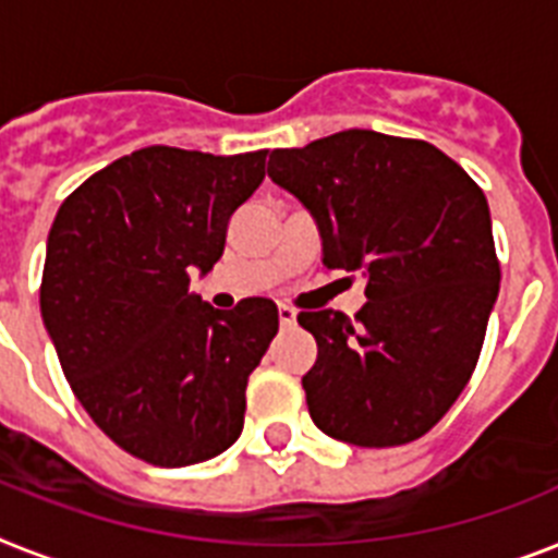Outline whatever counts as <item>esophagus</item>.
<instances>
[{"mask_svg":"<svg viewBox=\"0 0 558 558\" xmlns=\"http://www.w3.org/2000/svg\"><path fill=\"white\" fill-rule=\"evenodd\" d=\"M279 322H282V328H290V325H296V311L288 305H279Z\"/></svg>","mask_w":558,"mask_h":558,"instance_id":"esophagus-1","label":"esophagus"}]
</instances>
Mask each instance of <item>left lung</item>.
Instances as JSON below:
<instances>
[{
    "mask_svg": "<svg viewBox=\"0 0 558 558\" xmlns=\"http://www.w3.org/2000/svg\"><path fill=\"white\" fill-rule=\"evenodd\" d=\"M268 177L313 216L322 265L362 274L365 307L305 311L302 376L322 434L359 448L425 436L459 399L499 296L485 193L439 147L342 131L274 150Z\"/></svg>",
    "mask_w": 558,
    "mask_h": 558,
    "instance_id": "obj_1",
    "label": "left lung"
}]
</instances>
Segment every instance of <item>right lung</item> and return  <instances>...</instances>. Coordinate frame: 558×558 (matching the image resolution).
Here are the masks:
<instances>
[{
	"mask_svg": "<svg viewBox=\"0 0 558 558\" xmlns=\"http://www.w3.org/2000/svg\"><path fill=\"white\" fill-rule=\"evenodd\" d=\"M265 156L142 147L76 187L48 233L39 305L64 376L87 416L150 464L214 459L245 425L247 376L279 311L262 296L216 311L191 276L222 259Z\"/></svg>",
	"mask_w": 558,
	"mask_h": 558,
	"instance_id": "right-lung-1",
	"label": "right lung"
}]
</instances>
